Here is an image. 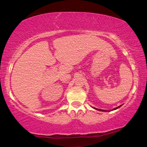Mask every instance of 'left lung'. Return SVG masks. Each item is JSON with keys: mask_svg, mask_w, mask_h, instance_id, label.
Listing matches in <instances>:
<instances>
[{"mask_svg": "<svg viewBox=\"0 0 147 147\" xmlns=\"http://www.w3.org/2000/svg\"><path fill=\"white\" fill-rule=\"evenodd\" d=\"M121 107V105L120 106H119V107H116V108H115V109H113V110H115V109H118V108H119V107ZM95 109H96V110H98V111H103V110H101V109H95V108H94Z\"/></svg>", "mask_w": 147, "mask_h": 147, "instance_id": "1", "label": "left lung"}]
</instances>
